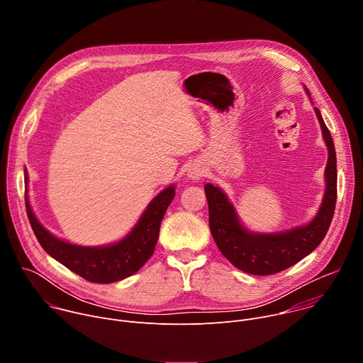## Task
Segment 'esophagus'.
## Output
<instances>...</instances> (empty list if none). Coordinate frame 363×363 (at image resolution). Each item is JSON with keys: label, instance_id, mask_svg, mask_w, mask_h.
<instances>
[{"label": "esophagus", "instance_id": "1", "mask_svg": "<svg viewBox=\"0 0 363 363\" xmlns=\"http://www.w3.org/2000/svg\"><path fill=\"white\" fill-rule=\"evenodd\" d=\"M186 177L191 181H198L201 177H203V167L201 164H192L189 165L188 171H186Z\"/></svg>", "mask_w": 363, "mask_h": 363}]
</instances>
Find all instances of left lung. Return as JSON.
I'll use <instances>...</instances> for the list:
<instances>
[{
	"label": "left lung",
	"instance_id": "1",
	"mask_svg": "<svg viewBox=\"0 0 363 363\" xmlns=\"http://www.w3.org/2000/svg\"><path fill=\"white\" fill-rule=\"evenodd\" d=\"M304 90L310 97L308 90ZM313 103V101H312ZM320 123L323 140L328 146L325 168V194L315 218L304 224L279 233H255L244 227L228 195L213 184H205L208 201L210 230L214 241L227 260L248 274L269 276L283 272L312 252L325 238L336 205L337 171L333 139L318 108H313Z\"/></svg>",
	"mask_w": 363,
	"mask_h": 363
}]
</instances>
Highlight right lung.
Wrapping results in <instances>:
<instances>
[{"mask_svg":"<svg viewBox=\"0 0 363 363\" xmlns=\"http://www.w3.org/2000/svg\"><path fill=\"white\" fill-rule=\"evenodd\" d=\"M174 196L172 184L147 203L135 227L122 240L94 247L67 242L45 230L31 210L27 191L26 208L31 228L48 255L89 281L108 284L132 276L149 260L158 242L161 221Z\"/></svg>","mask_w":363,"mask_h":363,"instance_id":"right-lung-1","label":"right lung"}]
</instances>
